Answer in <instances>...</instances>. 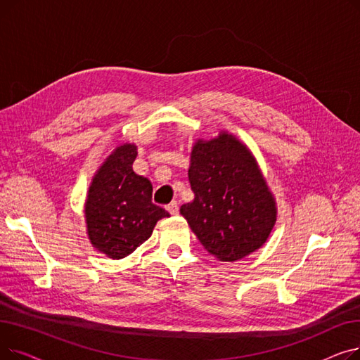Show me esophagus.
<instances>
[{"label": "esophagus", "instance_id": "obj_1", "mask_svg": "<svg viewBox=\"0 0 360 360\" xmlns=\"http://www.w3.org/2000/svg\"><path fill=\"white\" fill-rule=\"evenodd\" d=\"M166 209H167V212H169L170 214H172V216H176V214L179 213V205H178L176 201L170 202V204L166 207Z\"/></svg>", "mask_w": 360, "mask_h": 360}]
</instances>
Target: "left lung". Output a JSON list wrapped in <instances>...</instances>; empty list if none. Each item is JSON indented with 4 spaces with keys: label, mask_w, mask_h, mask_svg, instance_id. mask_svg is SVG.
Masks as SVG:
<instances>
[{
    "label": "left lung",
    "mask_w": 360,
    "mask_h": 360,
    "mask_svg": "<svg viewBox=\"0 0 360 360\" xmlns=\"http://www.w3.org/2000/svg\"><path fill=\"white\" fill-rule=\"evenodd\" d=\"M188 179L195 197L181 205V214L207 252L233 262L267 242L277 204L247 144L228 131L198 139Z\"/></svg>",
    "instance_id": "left-lung-1"
}]
</instances>
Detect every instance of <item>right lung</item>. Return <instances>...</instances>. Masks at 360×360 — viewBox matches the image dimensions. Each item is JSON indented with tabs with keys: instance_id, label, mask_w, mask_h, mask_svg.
Instances as JSON below:
<instances>
[{
	"instance_id": "obj_1",
	"label": "right lung",
	"mask_w": 360,
	"mask_h": 360,
	"mask_svg": "<svg viewBox=\"0 0 360 360\" xmlns=\"http://www.w3.org/2000/svg\"><path fill=\"white\" fill-rule=\"evenodd\" d=\"M134 143L120 144L99 166L84 202L87 238L93 248L121 259L146 242L169 213L151 202V182L132 170Z\"/></svg>"
}]
</instances>
